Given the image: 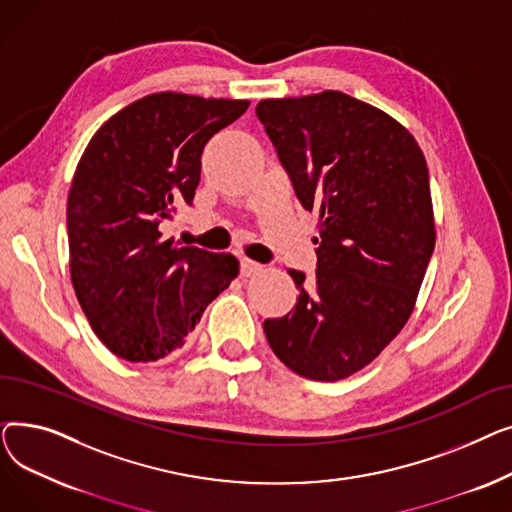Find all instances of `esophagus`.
<instances>
[{
    "instance_id": "obj_1",
    "label": "esophagus",
    "mask_w": 512,
    "mask_h": 512,
    "mask_svg": "<svg viewBox=\"0 0 512 512\" xmlns=\"http://www.w3.org/2000/svg\"><path fill=\"white\" fill-rule=\"evenodd\" d=\"M261 272H263V265H259L251 259H240V276L251 278V276H257Z\"/></svg>"
}]
</instances>
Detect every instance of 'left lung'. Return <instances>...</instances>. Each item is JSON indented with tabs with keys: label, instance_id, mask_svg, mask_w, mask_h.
<instances>
[{
	"label": "left lung",
	"instance_id": "8db88e82",
	"mask_svg": "<svg viewBox=\"0 0 512 512\" xmlns=\"http://www.w3.org/2000/svg\"><path fill=\"white\" fill-rule=\"evenodd\" d=\"M257 118L294 195L319 211L317 270H288L297 305L263 332L303 378L336 382L407 324L436 245L425 157L413 134L340 91L265 99Z\"/></svg>",
	"mask_w": 512,
	"mask_h": 512
}]
</instances>
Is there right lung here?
I'll list each match as a JSON object with an SVG mask.
<instances>
[{"label":"right lung","instance_id":"1","mask_svg":"<svg viewBox=\"0 0 512 512\" xmlns=\"http://www.w3.org/2000/svg\"><path fill=\"white\" fill-rule=\"evenodd\" d=\"M247 107L153 93L107 120L80 157L66 209L70 276L114 355L147 363L176 351L238 276L232 255L178 247L164 228L193 205L207 141Z\"/></svg>","mask_w":512,"mask_h":512}]
</instances>
